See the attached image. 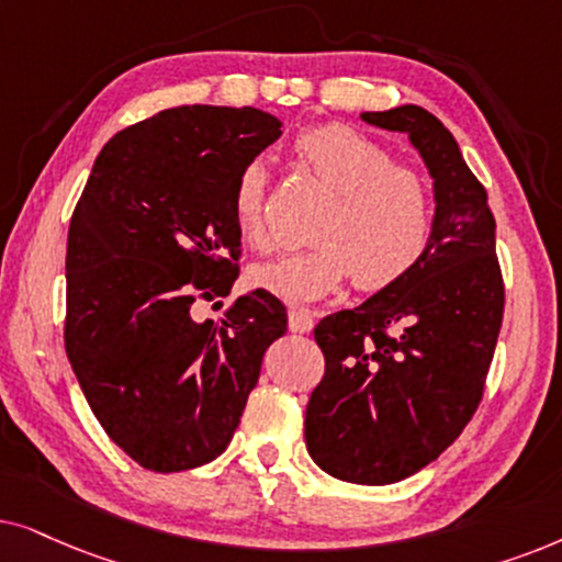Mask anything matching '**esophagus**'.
I'll use <instances>...</instances> for the list:
<instances>
[{
    "label": "esophagus",
    "mask_w": 562,
    "mask_h": 562,
    "mask_svg": "<svg viewBox=\"0 0 562 562\" xmlns=\"http://www.w3.org/2000/svg\"><path fill=\"white\" fill-rule=\"evenodd\" d=\"M313 324H316V321H313V313H311V311L293 308V311L288 313V326H290V331H295V334H308L311 328H313Z\"/></svg>",
    "instance_id": "1"
}]
</instances>
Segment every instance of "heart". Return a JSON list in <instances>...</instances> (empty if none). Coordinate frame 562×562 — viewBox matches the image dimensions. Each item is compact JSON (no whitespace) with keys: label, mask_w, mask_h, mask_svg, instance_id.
Segmentation results:
<instances>
[{"label":"heart","mask_w":562,"mask_h":562,"mask_svg":"<svg viewBox=\"0 0 562 562\" xmlns=\"http://www.w3.org/2000/svg\"><path fill=\"white\" fill-rule=\"evenodd\" d=\"M293 156L331 192L308 249L254 265L249 280L282 301L311 303L351 277L359 293H383L422 265L434 234V192L416 169L349 125H318L293 140ZM269 171L249 161L231 192V215L244 244L265 249Z\"/></svg>","instance_id":"1"}]
</instances>
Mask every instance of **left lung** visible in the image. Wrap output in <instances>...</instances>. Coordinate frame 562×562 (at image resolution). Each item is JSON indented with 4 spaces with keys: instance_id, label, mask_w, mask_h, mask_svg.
Returning a JSON list of instances; mask_svg holds the SVG:
<instances>
[{
    "instance_id": "8db88e82",
    "label": "left lung",
    "mask_w": 562,
    "mask_h": 562,
    "mask_svg": "<svg viewBox=\"0 0 562 562\" xmlns=\"http://www.w3.org/2000/svg\"><path fill=\"white\" fill-rule=\"evenodd\" d=\"M362 120L408 133L437 215L406 280L313 331L326 370L305 408V445L339 481L387 485L437 460L481 406L506 295L488 194L442 120L418 104Z\"/></svg>"
}]
</instances>
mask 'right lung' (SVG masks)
I'll use <instances>...</instances> for the list:
<instances>
[{"instance_id":"add662e5","label":"right lung","mask_w":562,"mask_h":562,"mask_svg":"<svg viewBox=\"0 0 562 562\" xmlns=\"http://www.w3.org/2000/svg\"><path fill=\"white\" fill-rule=\"evenodd\" d=\"M280 128L254 108L161 110L104 144L74 207L66 357L108 437L154 473L226 450L261 357L288 331L285 305L261 288L218 324L192 311L234 288L231 192Z\"/></svg>"}]
</instances>
